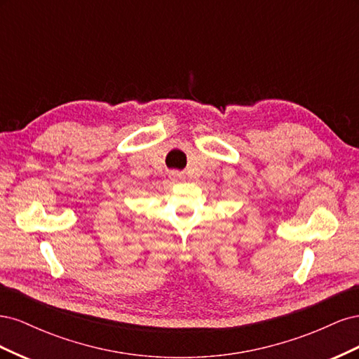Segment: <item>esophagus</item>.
Segmentation results:
<instances>
[{"instance_id":"34e87169","label":"esophagus","mask_w":359,"mask_h":359,"mask_svg":"<svg viewBox=\"0 0 359 359\" xmlns=\"http://www.w3.org/2000/svg\"><path fill=\"white\" fill-rule=\"evenodd\" d=\"M173 177H177V178H181V173H178V172H173Z\"/></svg>"}]
</instances>
